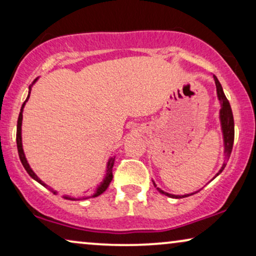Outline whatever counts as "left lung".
Instances as JSON below:
<instances>
[{
    "mask_svg": "<svg viewBox=\"0 0 256 256\" xmlns=\"http://www.w3.org/2000/svg\"><path fill=\"white\" fill-rule=\"evenodd\" d=\"M214 78V82H216V96H218V100L220 102V110H219V118H220V126H222V138H224V155H225V160H224L222 169H220L216 174L213 178H216V176H219L222 174V171L225 169L227 160H228L230 152H232V148H233V142H234V118H233V113H232V108H230V104L227 100V98L224 93L222 84L219 82L218 78L216 76H213ZM154 186H155L157 190H158L162 194H166L170 198H184V197H188V196L196 194H168V192H164L163 190H160V188H157V185L155 184V182L152 180Z\"/></svg>",
    "mask_w": 256,
    "mask_h": 256,
    "instance_id": "8db88e82",
    "label": "left lung"
}]
</instances>
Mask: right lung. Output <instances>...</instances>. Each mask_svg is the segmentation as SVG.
I'll return each mask as SVG.
<instances>
[{
    "instance_id": "1",
    "label": "right lung",
    "mask_w": 256,
    "mask_h": 256,
    "mask_svg": "<svg viewBox=\"0 0 256 256\" xmlns=\"http://www.w3.org/2000/svg\"><path fill=\"white\" fill-rule=\"evenodd\" d=\"M38 80V78H36L34 80V82L31 84V85L29 86V93H28V96L26 101H24L23 104H22V108H20V113L18 115V120H17V132H16V142H17V150H18V156H20V162H22L24 169L26 170V172L29 174V176L31 178H34V180L38 182V183L43 185V186H45L46 188H48L51 192H54V194H57V191L54 190L51 186H48V185H46L44 183L43 180H40V177L37 176L36 174L34 172V170L31 169L29 163H28L26 160V154H24V150H23V144H22V120H23V110H24V106H26V101L29 100L30 98V93H31V88H32L34 84ZM114 160H115V156L114 157H110V160H108L107 162V166H106V174H104V180L101 183L98 185V186L94 188L93 191L90 192H84V194H78V196H68V194H65L62 196V198L65 199H68V200H86V199H90V198H96L98 197V196L102 194L104 191L107 190V188L110 186V182L112 180H113V166H114Z\"/></svg>"
}]
</instances>
